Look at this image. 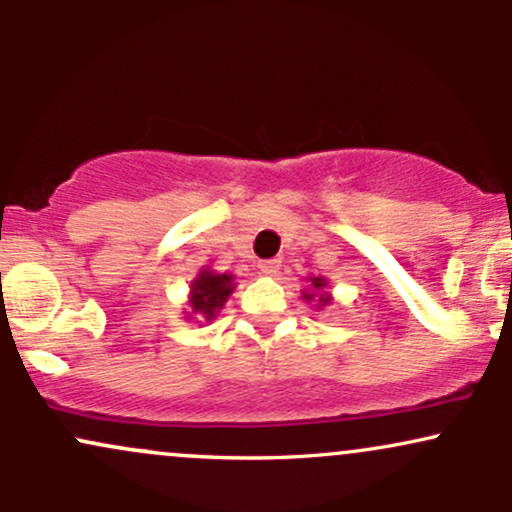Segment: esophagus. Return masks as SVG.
Wrapping results in <instances>:
<instances>
[{"label":"esophagus","mask_w":512,"mask_h":512,"mask_svg":"<svg viewBox=\"0 0 512 512\" xmlns=\"http://www.w3.org/2000/svg\"><path fill=\"white\" fill-rule=\"evenodd\" d=\"M281 269V260L279 257H274V260H262L260 262V272L267 274V276H274L276 272Z\"/></svg>","instance_id":"esophagus-1"}]
</instances>
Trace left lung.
<instances>
[{
  "label": "left lung",
  "instance_id": "1",
  "mask_svg": "<svg viewBox=\"0 0 512 512\" xmlns=\"http://www.w3.org/2000/svg\"><path fill=\"white\" fill-rule=\"evenodd\" d=\"M310 291L303 293V298L308 303H313L315 308H325L332 303V293L327 291V279L325 276H308Z\"/></svg>",
  "mask_w": 512,
  "mask_h": 512
}]
</instances>
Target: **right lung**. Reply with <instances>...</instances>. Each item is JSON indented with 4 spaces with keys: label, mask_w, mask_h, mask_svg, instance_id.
Returning <instances> with one entry per match:
<instances>
[{
    "label": "right lung",
    "mask_w": 512,
    "mask_h": 512,
    "mask_svg": "<svg viewBox=\"0 0 512 512\" xmlns=\"http://www.w3.org/2000/svg\"><path fill=\"white\" fill-rule=\"evenodd\" d=\"M233 291H236V276L233 274H219L209 267L199 269L195 279L190 281V296H187L190 313H187V320H216V315H219V310L226 305Z\"/></svg>",
    "instance_id": "obj_1"
}]
</instances>
